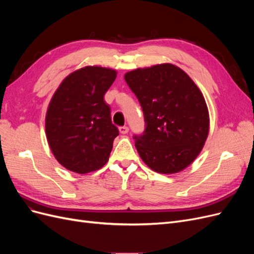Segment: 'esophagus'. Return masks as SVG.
<instances>
[{"label":"esophagus","instance_id":"34e87169","mask_svg":"<svg viewBox=\"0 0 254 254\" xmlns=\"http://www.w3.org/2000/svg\"><path fill=\"white\" fill-rule=\"evenodd\" d=\"M119 130H120V132H121L122 134H126V133L129 131V128H128L127 126H121V127L119 128Z\"/></svg>","mask_w":254,"mask_h":254}]
</instances>
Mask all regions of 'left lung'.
<instances>
[{"label": "left lung", "mask_w": 254, "mask_h": 254, "mask_svg": "<svg viewBox=\"0 0 254 254\" xmlns=\"http://www.w3.org/2000/svg\"><path fill=\"white\" fill-rule=\"evenodd\" d=\"M125 80L144 114V132L133 135L141 159L160 174L181 172L197 158L209 134L200 90L171 64L136 68L125 74Z\"/></svg>", "instance_id": "1"}]
</instances>
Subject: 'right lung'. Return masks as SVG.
I'll list each match as a JSON object with an SVG mask.
<instances>
[{"label":"right lung","instance_id":"obj_1","mask_svg":"<svg viewBox=\"0 0 254 254\" xmlns=\"http://www.w3.org/2000/svg\"><path fill=\"white\" fill-rule=\"evenodd\" d=\"M115 77L112 68L84 66L66 76L54 93L45 132L53 155L66 170L87 174L108 161L119 129L104 95Z\"/></svg>","mask_w":254,"mask_h":254}]
</instances>
